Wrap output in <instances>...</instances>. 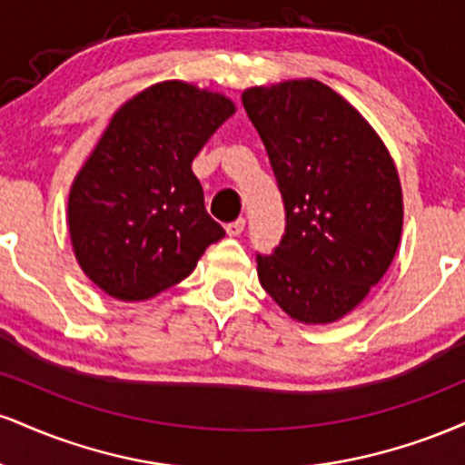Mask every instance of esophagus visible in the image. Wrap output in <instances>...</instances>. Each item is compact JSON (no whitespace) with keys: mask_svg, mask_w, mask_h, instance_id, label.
Segmentation results:
<instances>
[{"mask_svg":"<svg viewBox=\"0 0 465 465\" xmlns=\"http://www.w3.org/2000/svg\"><path fill=\"white\" fill-rule=\"evenodd\" d=\"M225 229H227V236H232V238L240 236V233L244 232V218H238V221L229 223V225H227Z\"/></svg>","mask_w":465,"mask_h":465,"instance_id":"obj_1","label":"esophagus"}]
</instances>
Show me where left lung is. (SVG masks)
Returning a JSON list of instances; mask_svg holds the SVG:
<instances>
[{
    "label": "left lung",
    "instance_id": "1",
    "mask_svg": "<svg viewBox=\"0 0 465 465\" xmlns=\"http://www.w3.org/2000/svg\"><path fill=\"white\" fill-rule=\"evenodd\" d=\"M242 104L286 207L280 247L258 255L260 284L295 322H339L398 251L404 210L396 163L370 122L314 78L249 87Z\"/></svg>",
    "mask_w": 465,
    "mask_h": 465
}]
</instances>
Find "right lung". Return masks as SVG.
Here are the masks:
<instances>
[{
    "mask_svg": "<svg viewBox=\"0 0 465 465\" xmlns=\"http://www.w3.org/2000/svg\"><path fill=\"white\" fill-rule=\"evenodd\" d=\"M236 104L163 80L126 100L74 177L67 229L83 273L120 302L179 284L225 236L205 212L192 162Z\"/></svg>",
    "mask_w": 465,
    "mask_h": 465,
    "instance_id": "1",
    "label": "right lung"
}]
</instances>
